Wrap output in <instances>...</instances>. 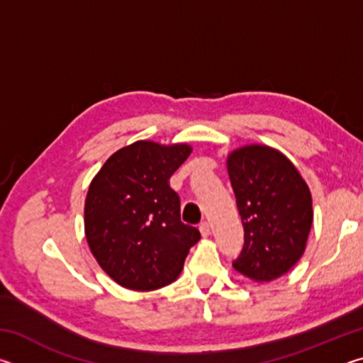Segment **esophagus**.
Listing matches in <instances>:
<instances>
[{"mask_svg":"<svg viewBox=\"0 0 363 363\" xmlns=\"http://www.w3.org/2000/svg\"><path fill=\"white\" fill-rule=\"evenodd\" d=\"M199 229H200V232H201V237H208V235H210V232H211L210 224H208V223H201V224L199 225Z\"/></svg>","mask_w":363,"mask_h":363,"instance_id":"1","label":"esophagus"}]
</instances>
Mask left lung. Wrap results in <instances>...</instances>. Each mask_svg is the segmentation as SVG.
Segmentation results:
<instances>
[{
  "mask_svg": "<svg viewBox=\"0 0 363 363\" xmlns=\"http://www.w3.org/2000/svg\"><path fill=\"white\" fill-rule=\"evenodd\" d=\"M245 243L233 269L255 281L286 274L306 250L312 196L299 171L267 145H245L227 157Z\"/></svg>",
  "mask_w": 363,
  "mask_h": 363,
  "instance_id": "obj_1",
  "label": "left lung"
}]
</instances>
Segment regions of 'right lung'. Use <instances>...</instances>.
<instances>
[{"instance_id": "right-lung-1", "label": "right lung", "mask_w": 363, "mask_h": 363, "mask_svg": "<svg viewBox=\"0 0 363 363\" xmlns=\"http://www.w3.org/2000/svg\"><path fill=\"white\" fill-rule=\"evenodd\" d=\"M190 152L187 144L138 140L115 152L91 181L86 240L118 285L150 291L173 284L200 240L199 229L181 220L179 195L169 187Z\"/></svg>"}]
</instances>
